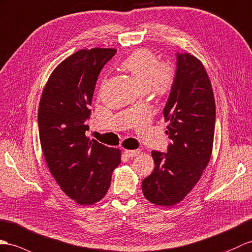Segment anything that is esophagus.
<instances>
[{"instance_id": "1", "label": "esophagus", "mask_w": 252, "mask_h": 252, "mask_svg": "<svg viewBox=\"0 0 252 252\" xmlns=\"http://www.w3.org/2000/svg\"><path fill=\"white\" fill-rule=\"evenodd\" d=\"M141 153V151H139V150H126L125 151V154H126V156H128V157H136V156H138L139 154Z\"/></svg>"}]
</instances>
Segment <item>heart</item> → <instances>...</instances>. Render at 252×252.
<instances>
[{
  "mask_svg": "<svg viewBox=\"0 0 252 252\" xmlns=\"http://www.w3.org/2000/svg\"><path fill=\"white\" fill-rule=\"evenodd\" d=\"M122 67L134 78L142 91L151 89L156 95L163 96L173 88L174 69L171 66L161 65L157 55L147 49L132 52L123 61Z\"/></svg>",
  "mask_w": 252,
  "mask_h": 252,
  "instance_id": "b5f03b06",
  "label": "heart"
}]
</instances>
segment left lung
Segmentation results:
<instances>
[{"label": "left lung", "instance_id": "8db88e82", "mask_svg": "<svg viewBox=\"0 0 252 252\" xmlns=\"http://www.w3.org/2000/svg\"><path fill=\"white\" fill-rule=\"evenodd\" d=\"M173 88L163 109L169 122L168 153L152 152L155 168L142 182L144 197L160 206L179 203L191 191L210 162L216 106L207 72L189 53L176 54Z\"/></svg>", "mask_w": 252, "mask_h": 252}]
</instances>
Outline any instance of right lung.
<instances>
[{
  "instance_id": "1",
  "label": "right lung",
  "mask_w": 252,
  "mask_h": 252,
  "mask_svg": "<svg viewBox=\"0 0 252 252\" xmlns=\"http://www.w3.org/2000/svg\"><path fill=\"white\" fill-rule=\"evenodd\" d=\"M115 49H82L59 64L42 91L38 108L41 150L64 193L80 205L105 197L121 150L85 136L98 76Z\"/></svg>"
}]
</instances>
